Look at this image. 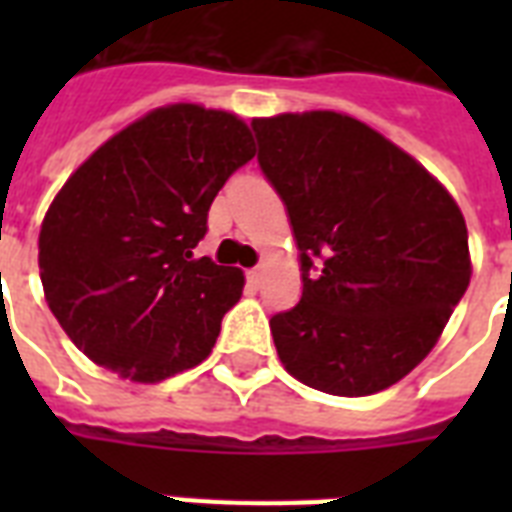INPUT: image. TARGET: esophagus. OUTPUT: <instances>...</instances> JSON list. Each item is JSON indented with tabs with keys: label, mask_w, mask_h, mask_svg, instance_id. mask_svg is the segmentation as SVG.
<instances>
[{
	"label": "esophagus",
	"mask_w": 512,
	"mask_h": 512,
	"mask_svg": "<svg viewBox=\"0 0 512 512\" xmlns=\"http://www.w3.org/2000/svg\"><path fill=\"white\" fill-rule=\"evenodd\" d=\"M247 281H249V287H260L263 284V271L260 268H252V271H247Z\"/></svg>",
	"instance_id": "1"
}]
</instances>
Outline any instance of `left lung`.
I'll return each mask as SVG.
<instances>
[{"mask_svg": "<svg viewBox=\"0 0 512 512\" xmlns=\"http://www.w3.org/2000/svg\"><path fill=\"white\" fill-rule=\"evenodd\" d=\"M252 130L303 271L300 303L271 319L281 364L332 396L390 388L433 350L470 284L457 201L353 116L281 114Z\"/></svg>", "mask_w": 512, "mask_h": 512, "instance_id": "8db88e82", "label": "left lung"}]
</instances>
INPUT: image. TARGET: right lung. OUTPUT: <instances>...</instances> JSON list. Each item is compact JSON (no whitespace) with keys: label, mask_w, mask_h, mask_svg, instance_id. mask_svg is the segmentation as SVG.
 Wrapping results in <instances>:
<instances>
[{"label":"right lung","mask_w":512,"mask_h":512,"mask_svg":"<svg viewBox=\"0 0 512 512\" xmlns=\"http://www.w3.org/2000/svg\"><path fill=\"white\" fill-rule=\"evenodd\" d=\"M252 156L239 116L175 103L124 127L68 177L39 231V273L84 356L162 382L212 353L244 273L193 249L217 191Z\"/></svg>","instance_id":"obj_1"}]
</instances>
